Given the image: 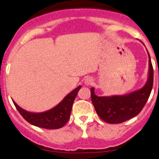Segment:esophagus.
<instances>
[{"label":"esophagus","instance_id":"esophagus-1","mask_svg":"<svg viewBox=\"0 0 159 159\" xmlns=\"http://www.w3.org/2000/svg\"><path fill=\"white\" fill-rule=\"evenodd\" d=\"M84 84H85V85L86 86H89V85H92L93 84V79L92 78H86L85 79V81H84Z\"/></svg>","mask_w":159,"mask_h":159}]
</instances>
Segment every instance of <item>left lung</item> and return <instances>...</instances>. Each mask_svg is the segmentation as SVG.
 I'll use <instances>...</instances> for the list:
<instances>
[{"instance_id": "left-lung-1", "label": "left lung", "mask_w": 159, "mask_h": 159, "mask_svg": "<svg viewBox=\"0 0 159 159\" xmlns=\"http://www.w3.org/2000/svg\"><path fill=\"white\" fill-rule=\"evenodd\" d=\"M148 54L149 58L148 80L141 89L127 94L107 97L97 96L94 93L95 89H91L92 103L102 120L108 124H119L140 113L149 98L153 84V65L148 52Z\"/></svg>"}]
</instances>
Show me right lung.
<instances>
[{
  "label": "right lung",
  "instance_id": "add662e5",
  "mask_svg": "<svg viewBox=\"0 0 159 159\" xmlns=\"http://www.w3.org/2000/svg\"><path fill=\"white\" fill-rule=\"evenodd\" d=\"M81 88V86H78L67 94L58 105L48 111L41 113L25 111L14 100L12 101L19 113L32 125L47 129H57L62 128L68 121L73 102Z\"/></svg>",
  "mask_w": 159,
  "mask_h": 159
}]
</instances>
